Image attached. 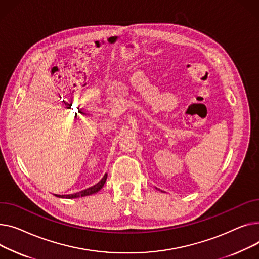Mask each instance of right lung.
<instances>
[{
	"mask_svg": "<svg viewBox=\"0 0 259 259\" xmlns=\"http://www.w3.org/2000/svg\"><path fill=\"white\" fill-rule=\"evenodd\" d=\"M106 178H108V174H105L103 176V178L98 182L97 184H95L94 186L92 187H89L84 190H81L79 192H76V193H72V194H64V195H60V194H54L55 196L57 197H60V199H77V197H83V196H88V195H92L96 192H98L102 187L103 185L105 184V181H106Z\"/></svg>",
	"mask_w": 259,
	"mask_h": 259,
	"instance_id": "1",
	"label": "right lung"
}]
</instances>
